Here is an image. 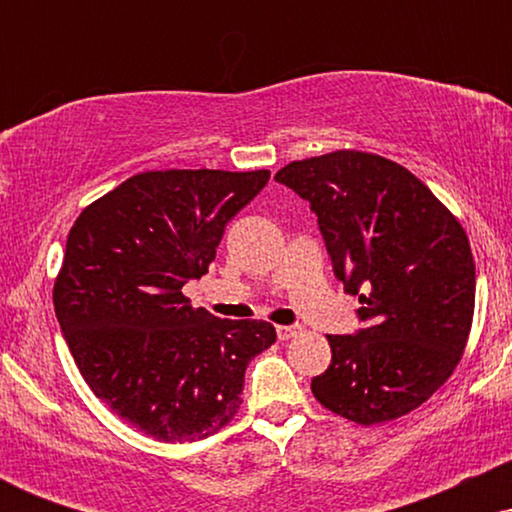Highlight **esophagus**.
I'll use <instances>...</instances> for the list:
<instances>
[{"instance_id": "obj_1", "label": "esophagus", "mask_w": 512, "mask_h": 512, "mask_svg": "<svg viewBox=\"0 0 512 512\" xmlns=\"http://www.w3.org/2000/svg\"><path fill=\"white\" fill-rule=\"evenodd\" d=\"M296 332H298V327H293V325H279V327H276V337H279L281 342H289L291 337H296Z\"/></svg>"}]
</instances>
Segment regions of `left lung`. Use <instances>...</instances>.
Here are the masks:
<instances>
[{"label":"left lung","mask_w":512,"mask_h":512,"mask_svg":"<svg viewBox=\"0 0 512 512\" xmlns=\"http://www.w3.org/2000/svg\"><path fill=\"white\" fill-rule=\"evenodd\" d=\"M315 211L356 334H327L332 363L317 402L373 426L426 402L460 363L474 317V257L460 221L390 158L366 151L293 161L274 175Z\"/></svg>","instance_id":"obj_1"}]
</instances>
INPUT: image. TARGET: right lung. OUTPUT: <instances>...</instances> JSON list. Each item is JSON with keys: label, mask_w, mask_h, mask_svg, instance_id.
I'll return each instance as SVG.
<instances>
[{"label": "right lung", "mask_w": 512, "mask_h": 512, "mask_svg": "<svg viewBox=\"0 0 512 512\" xmlns=\"http://www.w3.org/2000/svg\"><path fill=\"white\" fill-rule=\"evenodd\" d=\"M267 180L269 170H146L88 204L69 231L52 301L76 368L161 443L226 426L243 404L245 368L276 342L269 322L221 320L182 296Z\"/></svg>", "instance_id": "right-lung-1"}]
</instances>
